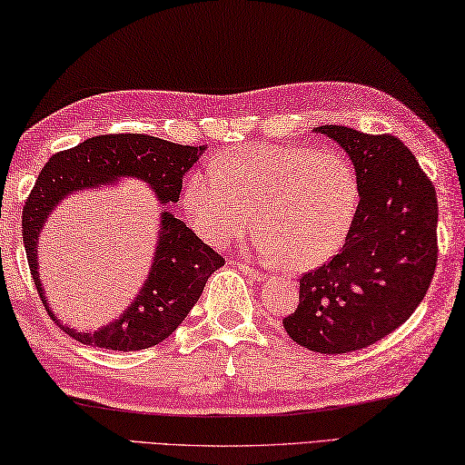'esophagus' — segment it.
<instances>
[{"label": "esophagus", "instance_id": "esophagus-1", "mask_svg": "<svg viewBox=\"0 0 465 465\" xmlns=\"http://www.w3.org/2000/svg\"><path fill=\"white\" fill-rule=\"evenodd\" d=\"M234 264L241 268L244 276L252 278V281H262V278H264V274L261 271H256V268H252L251 264H246V262H234Z\"/></svg>", "mask_w": 465, "mask_h": 465}]
</instances>
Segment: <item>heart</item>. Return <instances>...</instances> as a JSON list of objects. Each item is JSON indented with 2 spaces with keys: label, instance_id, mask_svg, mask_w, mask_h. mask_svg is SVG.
Masks as SVG:
<instances>
[{
  "label": "heart",
  "instance_id": "1",
  "mask_svg": "<svg viewBox=\"0 0 465 465\" xmlns=\"http://www.w3.org/2000/svg\"><path fill=\"white\" fill-rule=\"evenodd\" d=\"M358 203V177L342 154L298 145L224 149L183 187L184 209L206 241H241L256 209L259 251L292 271L316 268L342 249Z\"/></svg>",
  "mask_w": 465,
  "mask_h": 465
}]
</instances>
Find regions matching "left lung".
<instances>
[{"label": "left lung", "instance_id": "obj_1", "mask_svg": "<svg viewBox=\"0 0 465 465\" xmlns=\"http://www.w3.org/2000/svg\"><path fill=\"white\" fill-rule=\"evenodd\" d=\"M314 131L352 159L360 203L342 251L301 276V302L282 324L312 352L344 354L394 332L424 301L438 262V199L398 137Z\"/></svg>", "mask_w": 465, "mask_h": 465}]
</instances>
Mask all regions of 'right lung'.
I'll list each match as a JSON object with an SVG mask.
<instances>
[{
    "label": "right lung",
    "instance_id": "right-lung-1",
    "mask_svg": "<svg viewBox=\"0 0 465 465\" xmlns=\"http://www.w3.org/2000/svg\"><path fill=\"white\" fill-rule=\"evenodd\" d=\"M204 147H189L141 133L91 137L77 147L59 151L41 169L24 206V244L31 276L49 316L81 344L133 352L157 346L179 328L197 304L209 276L224 259L204 244L187 224L163 204L159 244L149 278L123 316L97 332H77L49 311L37 272V236L51 211L67 194L113 183L119 177L143 179L161 203H177L183 177L199 161Z\"/></svg>",
    "mask_w": 465,
    "mask_h": 465
}]
</instances>
